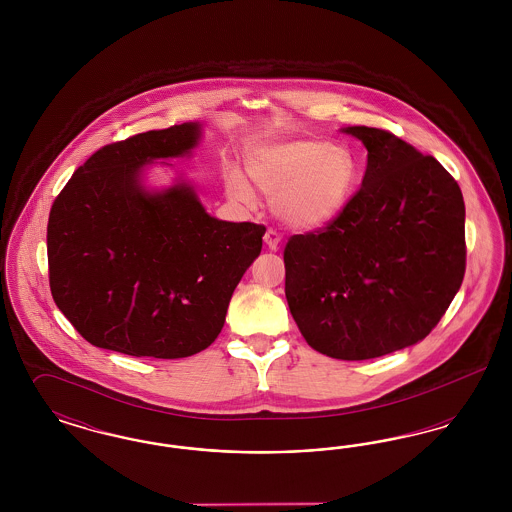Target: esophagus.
<instances>
[{"mask_svg": "<svg viewBox=\"0 0 512 512\" xmlns=\"http://www.w3.org/2000/svg\"><path fill=\"white\" fill-rule=\"evenodd\" d=\"M280 242H282V236L274 228H268L267 232H265V244H267L268 249L276 251Z\"/></svg>", "mask_w": 512, "mask_h": 512, "instance_id": "obj_1", "label": "esophagus"}]
</instances>
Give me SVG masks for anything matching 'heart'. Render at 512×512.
<instances>
[{
	"label": "heart",
	"mask_w": 512,
	"mask_h": 512,
	"mask_svg": "<svg viewBox=\"0 0 512 512\" xmlns=\"http://www.w3.org/2000/svg\"><path fill=\"white\" fill-rule=\"evenodd\" d=\"M249 174L286 224L318 228L336 219L351 199L359 163L347 147L284 140L257 149L249 159ZM228 192L244 203L253 199L240 174L228 178Z\"/></svg>",
	"instance_id": "1"
}]
</instances>
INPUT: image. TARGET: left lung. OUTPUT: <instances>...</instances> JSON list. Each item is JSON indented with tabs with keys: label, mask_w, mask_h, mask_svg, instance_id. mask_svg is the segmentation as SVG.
<instances>
[{
	"label": "left lung",
	"mask_w": 512,
	"mask_h": 512,
	"mask_svg": "<svg viewBox=\"0 0 512 512\" xmlns=\"http://www.w3.org/2000/svg\"><path fill=\"white\" fill-rule=\"evenodd\" d=\"M366 149L359 192L326 226L284 249L286 299L305 341L341 361L424 340L466 268L464 201L432 155L382 128L349 126Z\"/></svg>",
	"instance_id": "left-lung-1"
}]
</instances>
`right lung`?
Returning <instances> with one entry per match:
<instances>
[{"label": "right lung", "instance_id": "1", "mask_svg": "<svg viewBox=\"0 0 512 512\" xmlns=\"http://www.w3.org/2000/svg\"><path fill=\"white\" fill-rule=\"evenodd\" d=\"M197 138L199 124L184 122L107 144L51 205V295L96 347L153 359L203 351L261 253L263 224L209 217L186 184L142 190L146 163L184 155Z\"/></svg>", "mask_w": 512, "mask_h": 512}]
</instances>
